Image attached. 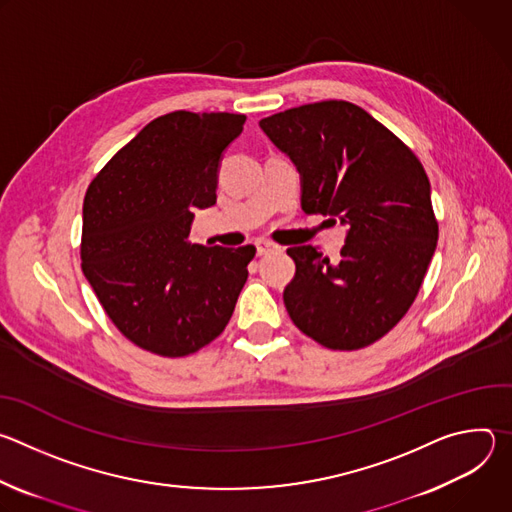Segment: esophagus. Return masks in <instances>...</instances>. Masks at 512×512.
I'll return each instance as SVG.
<instances>
[{
    "instance_id": "esophagus-1",
    "label": "esophagus",
    "mask_w": 512,
    "mask_h": 512,
    "mask_svg": "<svg viewBox=\"0 0 512 512\" xmlns=\"http://www.w3.org/2000/svg\"><path fill=\"white\" fill-rule=\"evenodd\" d=\"M255 247H257V255H267V253H271V251H275V245L273 243H269V241H257L255 243Z\"/></svg>"
}]
</instances>
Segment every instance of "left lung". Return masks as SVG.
<instances>
[{
  "instance_id": "obj_1",
  "label": "left lung",
  "mask_w": 512,
  "mask_h": 512,
  "mask_svg": "<svg viewBox=\"0 0 512 512\" xmlns=\"http://www.w3.org/2000/svg\"><path fill=\"white\" fill-rule=\"evenodd\" d=\"M259 125L296 164L304 212L334 216L348 229L338 263L312 245L287 249L296 261L283 289L291 322L332 350L377 342L415 302L437 245L421 162L348 101L294 107Z\"/></svg>"
}]
</instances>
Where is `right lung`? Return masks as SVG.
<instances>
[{
	"mask_svg": "<svg viewBox=\"0 0 512 512\" xmlns=\"http://www.w3.org/2000/svg\"><path fill=\"white\" fill-rule=\"evenodd\" d=\"M237 113L174 111L105 164L83 204L81 267L135 346L180 358L221 336L255 247L188 241L196 208L216 202L218 164L243 131Z\"/></svg>",
	"mask_w": 512,
	"mask_h": 512,
	"instance_id": "1",
	"label": "right lung"
}]
</instances>
